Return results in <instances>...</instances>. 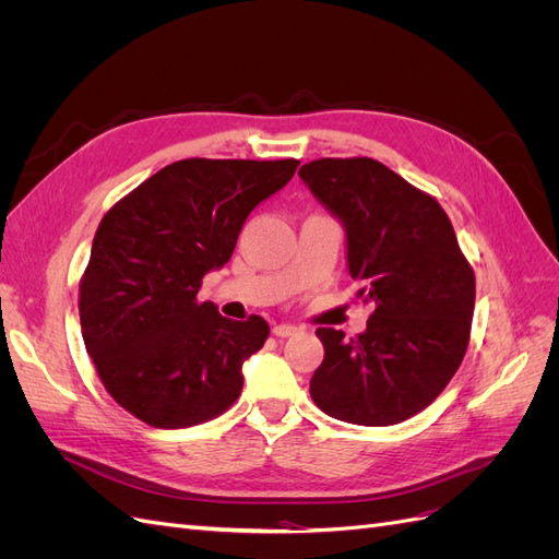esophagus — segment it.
I'll use <instances>...</instances> for the list:
<instances>
[{"label": "esophagus", "instance_id": "34e87169", "mask_svg": "<svg viewBox=\"0 0 559 559\" xmlns=\"http://www.w3.org/2000/svg\"><path fill=\"white\" fill-rule=\"evenodd\" d=\"M300 329L298 326H292V324H277V326H273V333L277 335V337H292V335H296Z\"/></svg>", "mask_w": 559, "mask_h": 559}]
</instances>
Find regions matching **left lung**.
<instances>
[{
  "label": "left lung",
  "instance_id": "1",
  "mask_svg": "<svg viewBox=\"0 0 559 559\" xmlns=\"http://www.w3.org/2000/svg\"><path fill=\"white\" fill-rule=\"evenodd\" d=\"M298 177L347 235V270L373 306L366 331L317 329L310 396L326 415L389 427L425 411L460 368L476 277L436 198L373 158H321Z\"/></svg>",
  "mask_w": 559,
  "mask_h": 559
}]
</instances>
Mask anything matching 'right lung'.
Segmentation results:
<instances>
[{
	"mask_svg": "<svg viewBox=\"0 0 559 559\" xmlns=\"http://www.w3.org/2000/svg\"><path fill=\"white\" fill-rule=\"evenodd\" d=\"M298 160L186 158L105 214L79 284L86 352L111 399L158 429L228 411L242 364L267 341L259 314L235 321L198 292L224 267L251 210L277 193Z\"/></svg>",
	"mask_w": 559,
	"mask_h": 559,
	"instance_id": "right-lung-1",
	"label": "right lung"
}]
</instances>
